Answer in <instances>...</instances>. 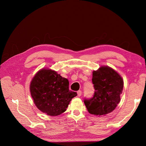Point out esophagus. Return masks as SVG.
I'll return each mask as SVG.
<instances>
[{"instance_id":"esophagus-1","label":"esophagus","mask_w":146,"mask_h":146,"mask_svg":"<svg viewBox=\"0 0 146 146\" xmlns=\"http://www.w3.org/2000/svg\"><path fill=\"white\" fill-rule=\"evenodd\" d=\"M77 95H78V97H80V96L82 95V91L81 90H78L77 92Z\"/></svg>"}]
</instances>
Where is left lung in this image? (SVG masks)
<instances>
[{"label":"left lung","instance_id":"8db88e82","mask_svg":"<svg viewBox=\"0 0 146 146\" xmlns=\"http://www.w3.org/2000/svg\"><path fill=\"white\" fill-rule=\"evenodd\" d=\"M92 83L95 90L94 97L85 99L88 112L95 115H103L112 111L120 101L123 81L111 68L101 66L93 71Z\"/></svg>","mask_w":146,"mask_h":146}]
</instances>
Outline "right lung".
<instances>
[{
  "mask_svg": "<svg viewBox=\"0 0 146 146\" xmlns=\"http://www.w3.org/2000/svg\"><path fill=\"white\" fill-rule=\"evenodd\" d=\"M30 92L38 109L48 115L64 112L76 92L69 90V82L50 69L39 70L30 85Z\"/></svg>",
  "mask_w": 146,
  "mask_h": 146,
  "instance_id": "add662e5",
  "label": "right lung"
}]
</instances>
